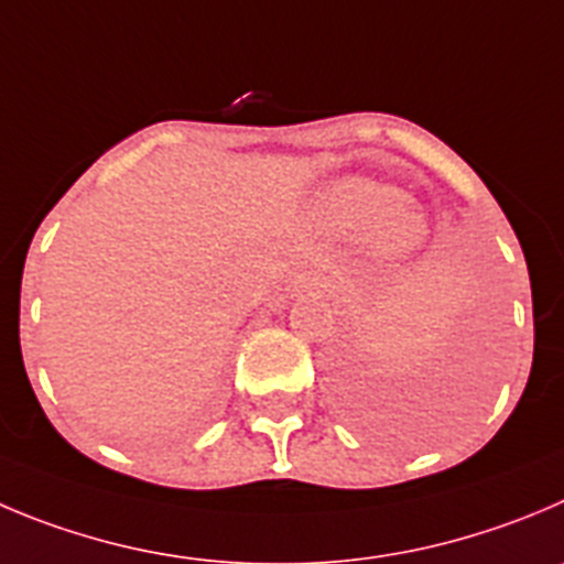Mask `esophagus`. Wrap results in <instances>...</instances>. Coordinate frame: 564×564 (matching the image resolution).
<instances>
[{
	"mask_svg": "<svg viewBox=\"0 0 564 564\" xmlns=\"http://www.w3.org/2000/svg\"><path fill=\"white\" fill-rule=\"evenodd\" d=\"M294 286H308V278H297V281H294Z\"/></svg>",
	"mask_w": 564,
	"mask_h": 564,
	"instance_id": "34e87169",
	"label": "esophagus"
}]
</instances>
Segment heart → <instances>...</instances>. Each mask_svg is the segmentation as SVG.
Instances as JSON below:
<instances>
[{
  "instance_id": "heart-1",
  "label": "heart",
  "mask_w": 564,
  "mask_h": 564,
  "mask_svg": "<svg viewBox=\"0 0 564 564\" xmlns=\"http://www.w3.org/2000/svg\"><path fill=\"white\" fill-rule=\"evenodd\" d=\"M398 192L387 183L347 177L325 192L323 217L330 228L361 234L376 225V241L389 256H406L425 239V217L414 205L394 203Z\"/></svg>"
}]
</instances>
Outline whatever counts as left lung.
<instances>
[{
    "label": "left lung",
    "mask_w": 564,
    "mask_h": 564,
    "mask_svg": "<svg viewBox=\"0 0 564 564\" xmlns=\"http://www.w3.org/2000/svg\"><path fill=\"white\" fill-rule=\"evenodd\" d=\"M492 381L487 345L456 347L434 370L406 387H387L359 367H347L339 409L365 431L383 436H431L470 412Z\"/></svg>",
    "instance_id": "obj_1"
}]
</instances>
